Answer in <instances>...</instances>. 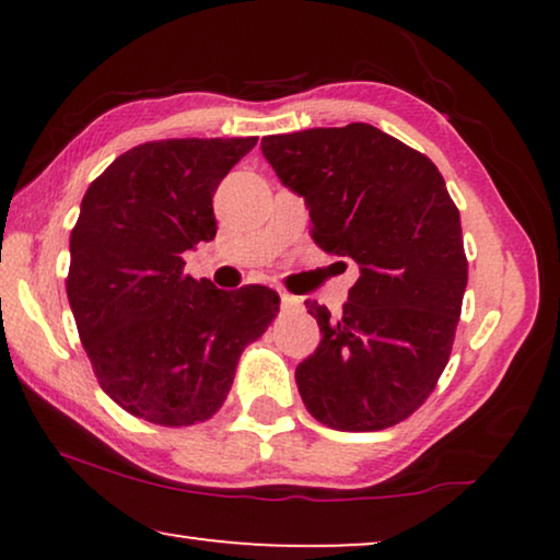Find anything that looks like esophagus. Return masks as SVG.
Segmentation results:
<instances>
[{
    "mask_svg": "<svg viewBox=\"0 0 560 560\" xmlns=\"http://www.w3.org/2000/svg\"><path fill=\"white\" fill-rule=\"evenodd\" d=\"M280 303L285 305V308H293V305H298V298L288 295V293H280Z\"/></svg>",
    "mask_w": 560,
    "mask_h": 560,
    "instance_id": "obj_1",
    "label": "esophagus"
}]
</instances>
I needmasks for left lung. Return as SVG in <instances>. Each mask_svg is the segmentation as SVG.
<instances>
[{
    "instance_id": "left-lung-1",
    "label": "left lung",
    "mask_w": 560,
    "mask_h": 560,
    "mask_svg": "<svg viewBox=\"0 0 560 560\" xmlns=\"http://www.w3.org/2000/svg\"><path fill=\"white\" fill-rule=\"evenodd\" d=\"M259 148L305 201L318 247L359 265L339 316L305 301L320 328L316 351L295 366L305 408L336 431L400 423L448 362L469 272L443 175L362 121L262 137Z\"/></svg>"
}]
</instances>
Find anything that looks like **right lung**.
<instances>
[{
	"mask_svg": "<svg viewBox=\"0 0 560 560\" xmlns=\"http://www.w3.org/2000/svg\"><path fill=\"white\" fill-rule=\"evenodd\" d=\"M255 144L257 137L137 144L83 196L68 303L98 385L135 418H211L244 347L278 313L270 288L219 290L183 272V252L217 236L219 183Z\"/></svg>",
	"mask_w": 560,
	"mask_h": 560,
	"instance_id": "right-lung-1",
	"label": "right lung"
}]
</instances>
